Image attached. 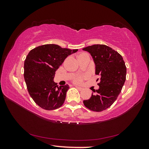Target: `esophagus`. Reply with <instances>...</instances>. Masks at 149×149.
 <instances>
[{
  "label": "esophagus",
  "instance_id": "34e87169",
  "mask_svg": "<svg viewBox=\"0 0 149 149\" xmlns=\"http://www.w3.org/2000/svg\"><path fill=\"white\" fill-rule=\"evenodd\" d=\"M75 87H76L77 89H78L79 90H82V89H83V88H82V87H79V86H75Z\"/></svg>",
  "mask_w": 149,
  "mask_h": 149
}]
</instances>
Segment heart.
I'll return each instance as SVG.
<instances>
[{
  "label": "heart",
  "instance_id": "heart-1",
  "mask_svg": "<svg viewBox=\"0 0 149 149\" xmlns=\"http://www.w3.org/2000/svg\"><path fill=\"white\" fill-rule=\"evenodd\" d=\"M84 54H84V53L81 54L79 55V56H78V57L80 56H83V55H84ZM83 78H84V77H83L82 75H76V76L74 78V79H73V81L75 83V84H79V83L82 81Z\"/></svg>",
  "mask_w": 149,
  "mask_h": 149
}]
</instances>
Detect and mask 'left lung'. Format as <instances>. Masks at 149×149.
I'll return each mask as SVG.
<instances>
[{"mask_svg":"<svg viewBox=\"0 0 149 149\" xmlns=\"http://www.w3.org/2000/svg\"><path fill=\"white\" fill-rule=\"evenodd\" d=\"M83 50L91 55L95 74L100 76L99 89L93 91L95 94L84 100V104L91 110L101 112L109 108L121 93L126 79L125 62L117 51L105 45H91Z\"/></svg>","mask_w":149,"mask_h":149,"instance_id":"1","label":"left lung"}]
</instances>
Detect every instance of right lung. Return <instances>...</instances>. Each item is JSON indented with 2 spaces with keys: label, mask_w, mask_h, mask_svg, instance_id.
<instances>
[{
  "label": "right lung",
  "mask_w": 149,
  "mask_h": 149,
  "mask_svg": "<svg viewBox=\"0 0 149 149\" xmlns=\"http://www.w3.org/2000/svg\"><path fill=\"white\" fill-rule=\"evenodd\" d=\"M77 49L70 50L57 45L47 44L30 50L24 62V79L29 95L45 110L62 107L68 85L58 87L53 81L55 72L64 60Z\"/></svg>",
  "instance_id": "add662e5"
}]
</instances>
